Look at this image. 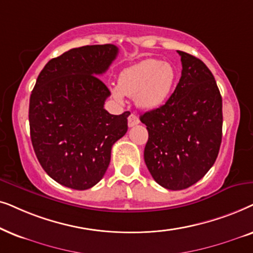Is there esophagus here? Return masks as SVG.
Masks as SVG:
<instances>
[{"instance_id":"34e87169","label":"esophagus","mask_w":253,"mask_h":253,"mask_svg":"<svg viewBox=\"0 0 253 253\" xmlns=\"http://www.w3.org/2000/svg\"><path fill=\"white\" fill-rule=\"evenodd\" d=\"M137 124H140L139 117H137L135 113H132V114H130V116L128 117V126H129V127H134V126H136Z\"/></svg>"}]
</instances>
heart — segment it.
<instances>
[{"label": "heart", "mask_w": 253, "mask_h": 253, "mask_svg": "<svg viewBox=\"0 0 253 253\" xmlns=\"http://www.w3.org/2000/svg\"><path fill=\"white\" fill-rule=\"evenodd\" d=\"M174 79V70L169 63L156 59L143 60L123 70L119 85L113 87L112 95L117 100L123 99L124 95L135 97L140 107L154 110L169 98Z\"/></svg>", "instance_id": "b5f03b06"}]
</instances>
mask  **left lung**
Listing matches in <instances>:
<instances>
[{"instance_id":"8db88e82","label":"left lung","mask_w":253,"mask_h":253,"mask_svg":"<svg viewBox=\"0 0 253 253\" xmlns=\"http://www.w3.org/2000/svg\"><path fill=\"white\" fill-rule=\"evenodd\" d=\"M179 83L167 103L140 117L147 126L144 162L157 184L184 190L213 167L222 141V97L208 67L178 50Z\"/></svg>"}]
</instances>
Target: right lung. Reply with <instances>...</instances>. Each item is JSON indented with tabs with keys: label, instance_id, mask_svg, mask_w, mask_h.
Here are the masks:
<instances>
[{
	"label": "right lung",
	"instance_id": "add662e5",
	"mask_svg": "<svg viewBox=\"0 0 253 253\" xmlns=\"http://www.w3.org/2000/svg\"><path fill=\"white\" fill-rule=\"evenodd\" d=\"M118 47L83 46L49 60L30 97V135L48 176L74 190L95 186L105 174L114 142L127 132V117L104 109L110 90L99 79Z\"/></svg>",
	"mask_w": 253,
	"mask_h": 253
}]
</instances>
